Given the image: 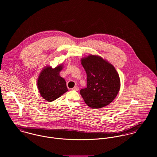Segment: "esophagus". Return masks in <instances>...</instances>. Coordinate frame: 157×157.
Returning a JSON list of instances; mask_svg holds the SVG:
<instances>
[{
	"label": "esophagus",
	"mask_w": 157,
	"mask_h": 157,
	"mask_svg": "<svg viewBox=\"0 0 157 157\" xmlns=\"http://www.w3.org/2000/svg\"><path fill=\"white\" fill-rule=\"evenodd\" d=\"M72 90H79V88H78V86H74L72 89Z\"/></svg>",
	"instance_id": "1"
}]
</instances>
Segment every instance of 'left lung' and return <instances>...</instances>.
<instances>
[{
	"label": "left lung",
	"mask_w": 157,
	"mask_h": 157,
	"mask_svg": "<svg viewBox=\"0 0 157 157\" xmlns=\"http://www.w3.org/2000/svg\"><path fill=\"white\" fill-rule=\"evenodd\" d=\"M81 62L87 74V87L80 91L85 102L92 109L108 105L120 88V77L115 67L94 55L82 59Z\"/></svg>",
	"instance_id": "left-lung-1"
}]
</instances>
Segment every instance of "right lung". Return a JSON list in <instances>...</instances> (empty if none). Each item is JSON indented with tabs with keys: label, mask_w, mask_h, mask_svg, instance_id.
I'll list each match as a JSON object with an SVG mask.
<instances>
[{
	"label": "right lung",
	"mask_w": 157,
	"mask_h": 157,
	"mask_svg": "<svg viewBox=\"0 0 157 157\" xmlns=\"http://www.w3.org/2000/svg\"><path fill=\"white\" fill-rule=\"evenodd\" d=\"M62 67V65L54 69L48 67L40 74L37 80L38 89L41 96L48 101H53L67 91L65 79L59 75Z\"/></svg>",
	"instance_id": "1"
}]
</instances>
